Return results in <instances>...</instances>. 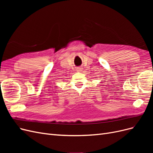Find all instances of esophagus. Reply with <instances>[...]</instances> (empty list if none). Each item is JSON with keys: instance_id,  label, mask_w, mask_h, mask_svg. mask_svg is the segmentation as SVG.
I'll list each match as a JSON object with an SVG mask.
<instances>
[{"instance_id": "obj_1", "label": "esophagus", "mask_w": 153, "mask_h": 153, "mask_svg": "<svg viewBox=\"0 0 153 153\" xmlns=\"http://www.w3.org/2000/svg\"><path fill=\"white\" fill-rule=\"evenodd\" d=\"M82 69H83L82 68H81V67H78V68H76V71H78V72H80V71H82Z\"/></svg>"}]
</instances>
